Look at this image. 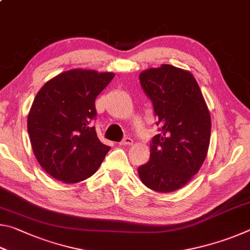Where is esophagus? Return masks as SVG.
<instances>
[{
	"label": "esophagus",
	"instance_id": "1",
	"mask_svg": "<svg viewBox=\"0 0 250 250\" xmlns=\"http://www.w3.org/2000/svg\"><path fill=\"white\" fill-rule=\"evenodd\" d=\"M133 143V140L131 138H129V137H125V138H124L122 139V141L120 142V145L121 146H131Z\"/></svg>",
	"mask_w": 250,
	"mask_h": 250
}]
</instances>
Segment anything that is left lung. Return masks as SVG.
<instances>
[{"label": "left lung", "instance_id": "left-lung-1", "mask_svg": "<svg viewBox=\"0 0 250 250\" xmlns=\"http://www.w3.org/2000/svg\"><path fill=\"white\" fill-rule=\"evenodd\" d=\"M153 104L160 133L151 140L150 161L138 167L146 188L168 193L184 186L200 170L210 139V116L200 86L188 71L172 65L139 76Z\"/></svg>", "mask_w": 250, "mask_h": 250}]
</instances>
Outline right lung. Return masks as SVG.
<instances>
[{"label": "right lung", "instance_id": "obj_1", "mask_svg": "<svg viewBox=\"0 0 250 250\" xmlns=\"http://www.w3.org/2000/svg\"><path fill=\"white\" fill-rule=\"evenodd\" d=\"M112 73L73 69L59 74L37 92L27 118L34 154L50 176L64 183L90 177L110 146L104 145L91 120L95 101Z\"/></svg>", "mask_w": 250, "mask_h": 250}]
</instances>
